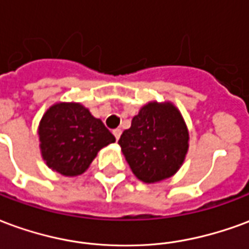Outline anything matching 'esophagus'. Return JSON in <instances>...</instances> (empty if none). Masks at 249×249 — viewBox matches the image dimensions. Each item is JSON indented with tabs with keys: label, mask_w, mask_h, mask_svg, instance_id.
I'll list each match as a JSON object with an SVG mask.
<instances>
[{
	"label": "esophagus",
	"mask_w": 249,
	"mask_h": 249,
	"mask_svg": "<svg viewBox=\"0 0 249 249\" xmlns=\"http://www.w3.org/2000/svg\"><path fill=\"white\" fill-rule=\"evenodd\" d=\"M113 135H114V137H116V140L119 141L120 136H121V129H114L113 130Z\"/></svg>",
	"instance_id": "34e87169"
}]
</instances>
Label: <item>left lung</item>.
<instances>
[{"label": "left lung", "mask_w": 249, "mask_h": 249, "mask_svg": "<svg viewBox=\"0 0 249 249\" xmlns=\"http://www.w3.org/2000/svg\"><path fill=\"white\" fill-rule=\"evenodd\" d=\"M188 129L172 104L149 103L132 119L119 144L136 178L157 183L178 172L188 151Z\"/></svg>", "instance_id": "obj_1"}]
</instances>
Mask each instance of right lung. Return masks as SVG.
Listing matches in <instances>:
<instances>
[{"instance_id": "obj_1", "label": "right lung", "mask_w": 249, "mask_h": 249, "mask_svg": "<svg viewBox=\"0 0 249 249\" xmlns=\"http://www.w3.org/2000/svg\"><path fill=\"white\" fill-rule=\"evenodd\" d=\"M38 135L46 165L64 176L85 172L97 152L116 141L101 120L77 103H60L48 109Z\"/></svg>"}]
</instances>
